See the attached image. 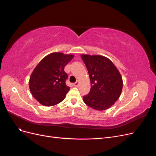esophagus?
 Listing matches in <instances>:
<instances>
[{
    "mask_svg": "<svg viewBox=\"0 0 156 156\" xmlns=\"http://www.w3.org/2000/svg\"><path fill=\"white\" fill-rule=\"evenodd\" d=\"M73 85H74L75 87H78V85H79V81H76V82H75V83L73 84Z\"/></svg>",
    "mask_w": 156,
    "mask_h": 156,
    "instance_id": "34e87169",
    "label": "esophagus"
}]
</instances>
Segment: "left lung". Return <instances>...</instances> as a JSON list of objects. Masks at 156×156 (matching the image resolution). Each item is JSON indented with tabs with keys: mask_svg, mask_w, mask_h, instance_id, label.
I'll return each instance as SVG.
<instances>
[{
	"mask_svg": "<svg viewBox=\"0 0 156 156\" xmlns=\"http://www.w3.org/2000/svg\"><path fill=\"white\" fill-rule=\"evenodd\" d=\"M88 69L91 88L83 98L88 106L97 111L110 108L121 95L123 81L119 69L112 61L101 55L82 54Z\"/></svg>",
	"mask_w": 156,
	"mask_h": 156,
	"instance_id": "1",
	"label": "left lung"
}]
</instances>
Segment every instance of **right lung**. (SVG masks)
Wrapping results in <instances>:
<instances>
[{
    "instance_id": "1",
    "label": "right lung",
    "mask_w": 156,
    "mask_h": 156,
    "mask_svg": "<svg viewBox=\"0 0 156 156\" xmlns=\"http://www.w3.org/2000/svg\"><path fill=\"white\" fill-rule=\"evenodd\" d=\"M74 57L55 52L45 56L33 70L29 79L31 94L41 105L51 107L62 101L70 87L66 84L64 67Z\"/></svg>"
}]
</instances>
